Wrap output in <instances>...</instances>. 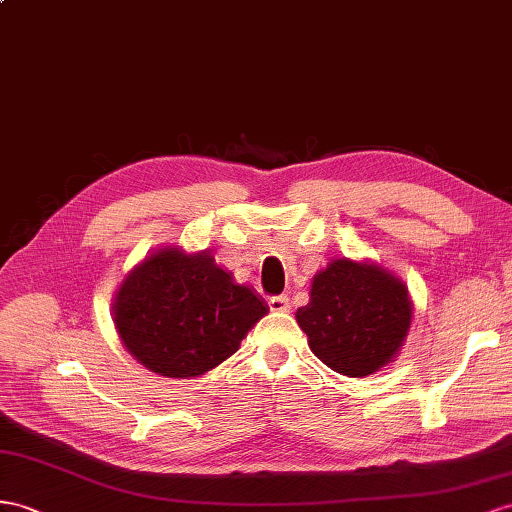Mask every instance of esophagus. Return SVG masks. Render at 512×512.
<instances>
[{
  "instance_id": "esophagus-1",
  "label": "esophagus",
  "mask_w": 512,
  "mask_h": 512,
  "mask_svg": "<svg viewBox=\"0 0 512 512\" xmlns=\"http://www.w3.org/2000/svg\"><path fill=\"white\" fill-rule=\"evenodd\" d=\"M268 307H270L272 313H285V311H290V298H287V296H272V298L268 300Z\"/></svg>"
}]
</instances>
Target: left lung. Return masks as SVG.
<instances>
[{
    "label": "left lung",
    "instance_id": "1",
    "mask_svg": "<svg viewBox=\"0 0 512 512\" xmlns=\"http://www.w3.org/2000/svg\"><path fill=\"white\" fill-rule=\"evenodd\" d=\"M309 348L337 374L363 378L396 361L413 322L409 287L368 259H333L296 311Z\"/></svg>",
    "mask_w": 512,
    "mask_h": 512
}]
</instances>
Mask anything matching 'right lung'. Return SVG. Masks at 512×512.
<instances>
[{
	"label": "right lung",
	"mask_w": 512,
	"mask_h": 512,
	"mask_svg": "<svg viewBox=\"0 0 512 512\" xmlns=\"http://www.w3.org/2000/svg\"><path fill=\"white\" fill-rule=\"evenodd\" d=\"M251 287L235 283L207 251L157 248L131 268L112 300L121 344L144 368L194 378L227 361L266 316Z\"/></svg>",
	"instance_id": "1"
}]
</instances>
